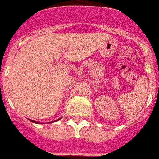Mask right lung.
Masks as SVG:
<instances>
[{
    "label": "right lung",
    "instance_id": "1",
    "mask_svg": "<svg viewBox=\"0 0 159 159\" xmlns=\"http://www.w3.org/2000/svg\"><path fill=\"white\" fill-rule=\"evenodd\" d=\"M57 120H59V119H57ZM57 120H55V121H57ZM30 121H32V122H33V123H38V124H39V122H36V121H34V120H31V119H30Z\"/></svg>",
    "mask_w": 159,
    "mask_h": 159
}]
</instances>
